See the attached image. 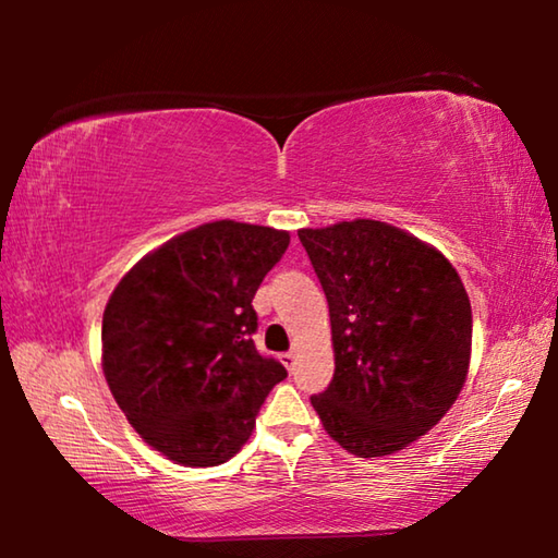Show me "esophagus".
I'll return each mask as SVG.
<instances>
[{
    "mask_svg": "<svg viewBox=\"0 0 558 558\" xmlns=\"http://www.w3.org/2000/svg\"><path fill=\"white\" fill-rule=\"evenodd\" d=\"M295 359H298L295 352H282V354H280V362L286 364L288 369H292V366H295Z\"/></svg>",
    "mask_w": 558,
    "mask_h": 558,
    "instance_id": "34e87169",
    "label": "esophagus"
}]
</instances>
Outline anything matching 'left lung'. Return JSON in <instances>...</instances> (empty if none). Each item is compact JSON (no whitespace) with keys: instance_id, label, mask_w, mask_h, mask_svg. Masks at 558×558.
<instances>
[{"instance_id":"obj_1","label":"left lung","mask_w":558,"mask_h":558,"mask_svg":"<svg viewBox=\"0 0 558 558\" xmlns=\"http://www.w3.org/2000/svg\"><path fill=\"white\" fill-rule=\"evenodd\" d=\"M325 290L335 376L310 396L359 458L428 433L465 384L472 310L448 258L396 226L356 219L298 231Z\"/></svg>"}]
</instances>
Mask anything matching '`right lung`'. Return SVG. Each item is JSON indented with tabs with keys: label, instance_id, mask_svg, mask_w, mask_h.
Masks as SVG:
<instances>
[{
	"label": "right lung",
	"instance_id": "obj_1",
	"mask_svg": "<svg viewBox=\"0 0 558 558\" xmlns=\"http://www.w3.org/2000/svg\"><path fill=\"white\" fill-rule=\"evenodd\" d=\"M268 226L214 221L167 241L102 313V372L130 426L179 465H221L288 376L253 335V295L288 251Z\"/></svg>",
	"mask_w": 558,
	"mask_h": 558
}]
</instances>
